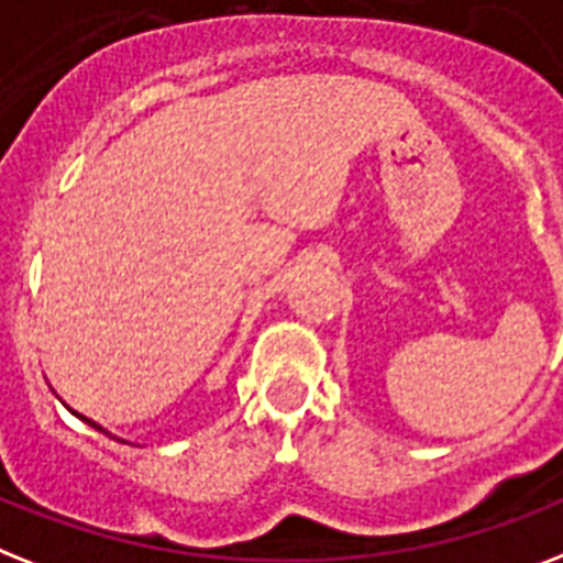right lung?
I'll use <instances>...</instances> for the list:
<instances>
[{"mask_svg": "<svg viewBox=\"0 0 563 563\" xmlns=\"http://www.w3.org/2000/svg\"><path fill=\"white\" fill-rule=\"evenodd\" d=\"M86 422H89L91 428H98V431H103V428H100V424H95V422H91V419H86ZM103 433H107V431H103Z\"/></svg>", "mask_w": 563, "mask_h": 563, "instance_id": "right-lung-1", "label": "right lung"}]
</instances>
